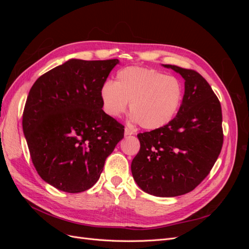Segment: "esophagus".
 I'll return each mask as SVG.
<instances>
[{
	"label": "esophagus",
	"mask_w": 249,
	"mask_h": 249,
	"mask_svg": "<svg viewBox=\"0 0 249 249\" xmlns=\"http://www.w3.org/2000/svg\"><path fill=\"white\" fill-rule=\"evenodd\" d=\"M133 134H134L133 130L129 129V127H125V129H124V135H125V136H127V135H133Z\"/></svg>",
	"instance_id": "34e87169"
}]
</instances>
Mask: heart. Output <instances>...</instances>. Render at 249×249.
I'll list each match as a JSON object with an SVG mask.
<instances>
[{"instance_id":"heart-1","label":"heart","mask_w":249,"mask_h":249,"mask_svg":"<svg viewBox=\"0 0 249 249\" xmlns=\"http://www.w3.org/2000/svg\"><path fill=\"white\" fill-rule=\"evenodd\" d=\"M104 111L118 117L130 102V112L137 124L146 130L168 124L183 102L180 81L153 69L127 66L117 71L115 82H105L100 89Z\"/></svg>"}]
</instances>
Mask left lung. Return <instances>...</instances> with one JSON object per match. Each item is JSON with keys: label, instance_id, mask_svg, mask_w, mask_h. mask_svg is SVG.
<instances>
[{"label": "left lung", "instance_id": "8db88e82", "mask_svg": "<svg viewBox=\"0 0 249 249\" xmlns=\"http://www.w3.org/2000/svg\"><path fill=\"white\" fill-rule=\"evenodd\" d=\"M164 66L184 78L183 102L168 124L137 135L140 149L131 169L143 191L173 197L195 189L214 166L223 144L222 112L201 74L177 65Z\"/></svg>", "mask_w": 249, "mask_h": 249}]
</instances>
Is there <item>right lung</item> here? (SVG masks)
Returning a JSON list of instances; mask_svg holds the SVG:
<instances>
[{"label": "right lung", "instance_id": "1", "mask_svg": "<svg viewBox=\"0 0 249 249\" xmlns=\"http://www.w3.org/2000/svg\"><path fill=\"white\" fill-rule=\"evenodd\" d=\"M118 59H71L43 73L30 89L24 130L44 182L69 193L91 188L124 126L104 112L100 89Z\"/></svg>", "mask_w": 249, "mask_h": 249}]
</instances>
